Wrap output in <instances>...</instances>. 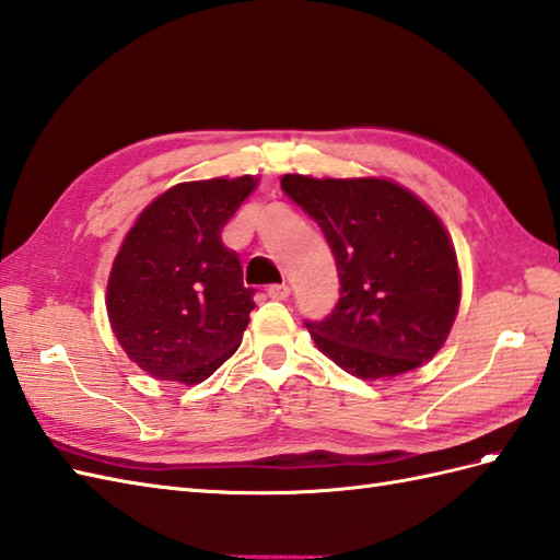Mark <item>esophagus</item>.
<instances>
[{"instance_id":"1","label":"esophagus","mask_w":560,"mask_h":560,"mask_svg":"<svg viewBox=\"0 0 560 560\" xmlns=\"http://www.w3.org/2000/svg\"><path fill=\"white\" fill-rule=\"evenodd\" d=\"M266 294L270 296V299H276V302H284V299L290 296V288L288 284H270V288L266 290Z\"/></svg>"}]
</instances>
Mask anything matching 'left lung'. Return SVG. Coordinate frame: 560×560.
<instances>
[{"label": "left lung", "mask_w": 560, "mask_h": 560, "mask_svg": "<svg viewBox=\"0 0 560 560\" xmlns=\"http://www.w3.org/2000/svg\"><path fill=\"white\" fill-rule=\"evenodd\" d=\"M330 244L339 302L306 320L313 342L361 380L394 377L430 361L452 330L460 278L442 221L383 177L280 180Z\"/></svg>", "instance_id": "1"}]
</instances>
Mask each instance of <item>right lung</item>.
Returning <instances> with one entry per match:
<instances>
[{
  "instance_id": "add662e5",
  "label": "right lung",
  "mask_w": 560,
  "mask_h": 560,
  "mask_svg": "<svg viewBox=\"0 0 560 560\" xmlns=\"http://www.w3.org/2000/svg\"><path fill=\"white\" fill-rule=\"evenodd\" d=\"M256 183L242 175L175 185L122 240L106 311L118 345L149 375L195 385L237 351L254 290L221 230Z\"/></svg>"
}]
</instances>
